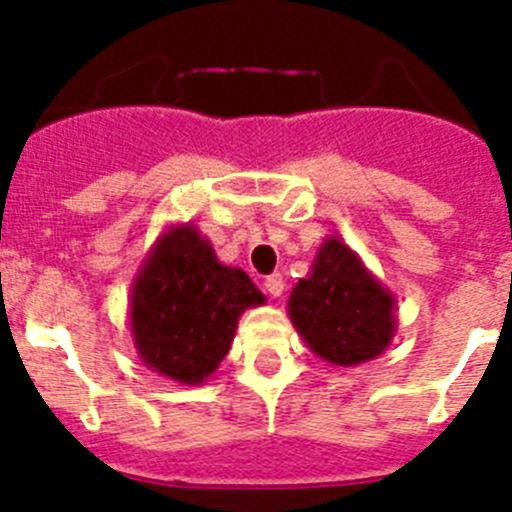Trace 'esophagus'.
Wrapping results in <instances>:
<instances>
[{"label":"esophagus","mask_w":512,"mask_h":512,"mask_svg":"<svg viewBox=\"0 0 512 512\" xmlns=\"http://www.w3.org/2000/svg\"><path fill=\"white\" fill-rule=\"evenodd\" d=\"M264 287H266V292H269L271 297H282L284 277L279 274V271H274V274H269V277L264 279Z\"/></svg>","instance_id":"34e87169"}]
</instances>
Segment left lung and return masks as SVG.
<instances>
[{"instance_id":"left-lung-1","label":"left lung","mask_w":512,"mask_h":512,"mask_svg":"<svg viewBox=\"0 0 512 512\" xmlns=\"http://www.w3.org/2000/svg\"><path fill=\"white\" fill-rule=\"evenodd\" d=\"M395 300L338 238L320 246L312 274L289 297V318L307 346L330 364L379 356L395 333Z\"/></svg>"}]
</instances>
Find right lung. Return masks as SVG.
<instances>
[{"label":"right lung","instance_id":"obj_1","mask_svg":"<svg viewBox=\"0 0 512 512\" xmlns=\"http://www.w3.org/2000/svg\"><path fill=\"white\" fill-rule=\"evenodd\" d=\"M261 302L246 271L220 264L192 225L169 230L133 284L140 359L174 382L200 384L228 354L241 312Z\"/></svg>","mask_w":512,"mask_h":512}]
</instances>
